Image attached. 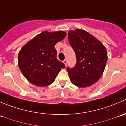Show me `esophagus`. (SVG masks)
I'll return each mask as SVG.
<instances>
[{"mask_svg": "<svg viewBox=\"0 0 126 126\" xmlns=\"http://www.w3.org/2000/svg\"><path fill=\"white\" fill-rule=\"evenodd\" d=\"M63 63H64V65L66 66V64H67V60L66 59L64 60V61H63Z\"/></svg>", "mask_w": 126, "mask_h": 126, "instance_id": "esophagus-1", "label": "esophagus"}]
</instances>
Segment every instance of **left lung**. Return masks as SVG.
<instances>
[{"instance_id":"obj_1","label":"left lung","mask_w":126,"mask_h":126,"mask_svg":"<svg viewBox=\"0 0 126 126\" xmlns=\"http://www.w3.org/2000/svg\"><path fill=\"white\" fill-rule=\"evenodd\" d=\"M68 39L77 58L74 68H67L71 82L81 88L92 85L98 81L105 69L108 59L105 46L82 29L69 31Z\"/></svg>"}]
</instances>
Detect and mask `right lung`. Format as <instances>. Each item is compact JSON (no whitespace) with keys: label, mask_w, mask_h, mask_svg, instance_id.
Masks as SVG:
<instances>
[{"label":"right lung","mask_w":126,"mask_h":126,"mask_svg":"<svg viewBox=\"0 0 126 126\" xmlns=\"http://www.w3.org/2000/svg\"><path fill=\"white\" fill-rule=\"evenodd\" d=\"M66 35L63 31L43 32L22 47L18 54V66L29 82L38 87H46L55 81L65 66L57 60L54 46Z\"/></svg>","instance_id":"obj_1"}]
</instances>
